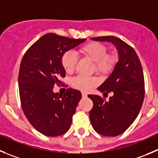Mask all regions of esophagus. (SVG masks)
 <instances>
[{
  "instance_id": "1",
  "label": "esophagus",
  "mask_w": 158,
  "mask_h": 158,
  "mask_svg": "<svg viewBox=\"0 0 158 158\" xmlns=\"http://www.w3.org/2000/svg\"><path fill=\"white\" fill-rule=\"evenodd\" d=\"M82 97H87V94L82 92Z\"/></svg>"
}]
</instances>
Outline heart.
<instances>
[{"label": "heart", "mask_w": 158, "mask_h": 158, "mask_svg": "<svg viewBox=\"0 0 158 158\" xmlns=\"http://www.w3.org/2000/svg\"><path fill=\"white\" fill-rule=\"evenodd\" d=\"M107 48L99 42H90L82 46L79 52L83 57L94 62L95 72L99 75H107L113 70L117 62V56L114 54H107ZM77 58L74 53L67 51L61 57V64L67 73H72L76 69ZM97 81L91 77L79 76L72 79V86L80 90H89L95 86Z\"/></svg>", "instance_id": "heart-1"}]
</instances>
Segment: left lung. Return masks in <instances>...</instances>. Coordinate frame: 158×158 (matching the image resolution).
Returning <instances> with one entry per match:
<instances>
[{
    "mask_svg": "<svg viewBox=\"0 0 158 158\" xmlns=\"http://www.w3.org/2000/svg\"><path fill=\"white\" fill-rule=\"evenodd\" d=\"M91 40L111 43L118 54L111 74L97 88L104 97L112 94L109 101L88 95L94 103L89 119L94 130L105 136H116L132 125L142 107L145 93L142 65L135 50L119 38L107 36Z\"/></svg>",
    "mask_w": 158,
    "mask_h": 158,
    "instance_id": "1",
    "label": "left lung"
}]
</instances>
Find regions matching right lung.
Segmentation results:
<instances>
[{"label": "right lung", "instance_id": "obj_1", "mask_svg": "<svg viewBox=\"0 0 158 158\" xmlns=\"http://www.w3.org/2000/svg\"><path fill=\"white\" fill-rule=\"evenodd\" d=\"M86 40L48 33L32 44L22 59L19 73L22 108L31 125L44 135L57 136L70 129L82 94L69 88L59 94L53 89L66 75L61 64L63 54Z\"/></svg>", "mask_w": 158, "mask_h": 158}]
</instances>
